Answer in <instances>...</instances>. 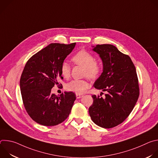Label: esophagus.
Segmentation results:
<instances>
[{
  "mask_svg": "<svg viewBox=\"0 0 158 158\" xmlns=\"http://www.w3.org/2000/svg\"><path fill=\"white\" fill-rule=\"evenodd\" d=\"M83 97V95H81V94H76V98L77 99H79Z\"/></svg>",
  "mask_w": 158,
  "mask_h": 158,
  "instance_id": "34e87169",
  "label": "esophagus"
}]
</instances>
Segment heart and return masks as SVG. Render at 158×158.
I'll return each mask as SVG.
<instances>
[{
  "mask_svg": "<svg viewBox=\"0 0 158 158\" xmlns=\"http://www.w3.org/2000/svg\"><path fill=\"white\" fill-rule=\"evenodd\" d=\"M72 61L77 65L84 67V76L90 79H95L99 76L102 71L101 64L97 62L94 56L85 50L77 52L73 57ZM62 77L68 79L71 76V67L69 65L63 62L60 68ZM89 84L85 80H73L65 85L67 91L74 92L77 94H81L89 88Z\"/></svg>",
  "mask_w": 158,
  "mask_h": 158,
  "instance_id": "b5f03b06",
  "label": "heart"
}]
</instances>
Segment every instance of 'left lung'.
Here are the masks:
<instances>
[{
	"label": "left lung",
	"instance_id": "left-lung-1",
	"mask_svg": "<svg viewBox=\"0 0 158 158\" xmlns=\"http://www.w3.org/2000/svg\"><path fill=\"white\" fill-rule=\"evenodd\" d=\"M93 51L103 64V71L94 87L107 91L105 98L93 95V103L89 108L93 121L104 128L114 127L130 114L139 95L135 66L129 56L111 44L97 45Z\"/></svg>",
	"mask_w": 158,
	"mask_h": 158
}]
</instances>
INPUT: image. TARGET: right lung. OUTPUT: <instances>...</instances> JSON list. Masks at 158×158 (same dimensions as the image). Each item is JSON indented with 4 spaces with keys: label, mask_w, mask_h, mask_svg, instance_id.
Masks as SVG:
<instances>
[{
    "label": "right lung",
    "mask_w": 158,
    "mask_h": 158,
    "mask_svg": "<svg viewBox=\"0 0 158 158\" xmlns=\"http://www.w3.org/2000/svg\"><path fill=\"white\" fill-rule=\"evenodd\" d=\"M75 46L76 42L50 44L32 56L24 67L20 79L22 101L29 116L39 124L57 125L70 114L75 94L64 92L57 96L51 93V89L62 78L60 65Z\"/></svg>",
    "instance_id": "obj_1"
}]
</instances>
